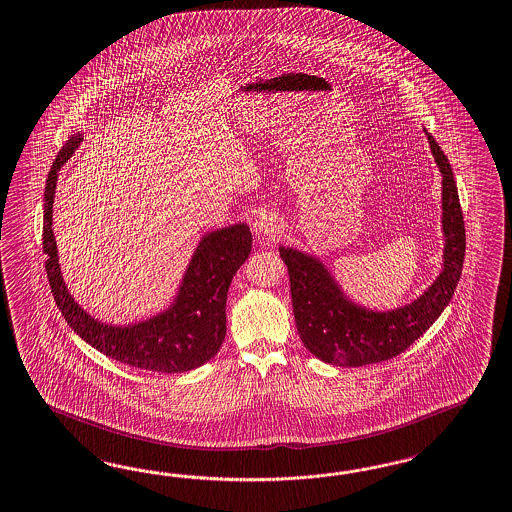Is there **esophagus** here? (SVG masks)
<instances>
[{
    "label": "esophagus",
    "instance_id": "esophagus-1",
    "mask_svg": "<svg viewBox=\"0 0 512 512\" xmlns=\"http://www.w3.org/2000/svg\"><path fill=\"white\" fill-rule=\"evenodd\" d=\"M280 224H278V217L273 211H262L256 219H254V230L260 232L263 236H275L278 232Z\"/></svg>",
    "mask_w": 512,
    "mask_h": 512
}]
</instances>
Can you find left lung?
Returning <instances> with one entry per match:
<instances>
[{
    "label": "left lung",
    "instance_id": "1",
    "mask_svg": "<svg viewBox=\"0 0 512 512\" xmlns=\"http://www.w3.org/2000/svg\"><path fill=\"white\" fill-rule=\"evenodd\" d=\"M423 132L442 172L444 263L440 275L418 299L386 312L371 310L349 299L314 254L278 247L288 265L299 336L304 347L327 364L369 366L403 353L440 317L457 289L466 250L459 191L446 154L431 133Z\"/></svg>",
    "mask_w": 512,
    "mask_h": 512
}]
</instances>
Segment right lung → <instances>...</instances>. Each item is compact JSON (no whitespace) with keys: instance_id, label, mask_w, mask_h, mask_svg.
I'll return each instance as SVG.
<instances>
[{"instance_id":"1","label":"right lung","mask_w":512,"mask_h":512,"mask_svg":"<svg viewBox=\"0 0 512 512\" xmlns=\"http://www.w3.org/2000/svg\"><path fill=\"white\" fill-rule=\"evenodd\" d=\"M81 135L59 150L44 189L42 249L53 299L81 340L126 366L158 373H185L219 353L226 336V293L237 269L249 258L252 234L245 223L224 226L202 236L171 306L132 325H107L87 314L70 291L59 267L52 213L61 167L76 152Z\"/></svg>"}]
</instances>
